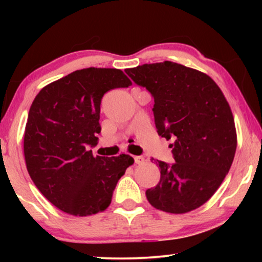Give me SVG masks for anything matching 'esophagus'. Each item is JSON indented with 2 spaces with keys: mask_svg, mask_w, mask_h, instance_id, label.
<instances>
[{
  "mask_svg": "<svg viewBox=\"0 0 262 262\" xmlns=\"http://www.w3.org/2000/svg\"><path fill=\"white\" fill-rule=\"evenodd\" d=\"M134 160H135V163H137V164L144 163V157L143 156H135Z\"/></svg>",
  "mask_w": 262,
  "mask_h": 262,
  "instance_id": "esophagus-1",
  "label": "esophagus"
}]
</instances>
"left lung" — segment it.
Listing matches in <instances>:
<instances>
[{"mask_svg": "<svg viewBox=\"0 0 262 262\" xmlns=\"http://www.w3.org/2000/svg\"><path fill=\"white\" fill-rule=\"evenodd\" d=\"M125 73L152 95L157 134L173 139L169 146L175 163L157 161L161 179L156 187L146 189L149 203L170 213L202 206L234 161L237 139L227 99L206 74L169 60Z\"/></svg>", "mask_w": 262, "mask_h": 262, "instance_id": "obj_1", "label": "left lung"}]
</instances>
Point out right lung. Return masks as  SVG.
Here are the masks:
<instances>
[{
	"instance_id": "add662e5",
	"label": "right lung",
	"mask_w": 262,
	"mask_h": 262,
	"mask_svg": "<svg viewBox=\"0 0 262 262\" xmlns=\"http://www.w3.org/2000/svg\"><path fill=\"white\" fill-rule=\"evenodd\" d=\"M131 81L119 69L76 70L41 89L25 128L28 174L41 194L63 212L91 216L110 206L117 182L134 163L130 155L94 157L100 105L111 89Z\"/></svg>"
}]
</instances>
